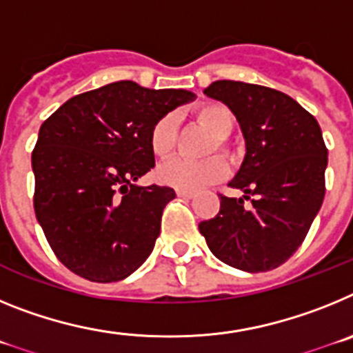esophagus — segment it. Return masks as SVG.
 Segmentation results:
<instances>
[{
  "mask_svg": "<svg viewBox=\"0 0 353 353\" xmlns=\"http://www.w3.org/2000/svg\"><path fill=\"white\" fill-rule=\"evenodd\" d=\"M176 196H179V198H185V199H191V198H194V192L192 191H182V189H176Z\"/></svg>",
  "mask_w": 353,
  "mask_h": 353,
  "instance_id": "1",
  "label": "esophagus"
}]
</instances>
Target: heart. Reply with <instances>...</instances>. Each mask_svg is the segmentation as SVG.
Segmentation results:
<instances>
[{"label":"heart","mask_w":353,"mask_h":353,"mask_svg":"<svg viewBox=\"0 0 353 353\" xmlns=\"http://www.w3.org/2000/svg\"><path fill=\"white\" fill-rule=\"evenodd\" d=\"M194 114L199 123H203L215 136L210 152L219 150L223 154L233 155V148L228 141V136L235 129V114L232 109L217 102H207L198 105ZM174 146H176V117L168 113L159 118L150 130V148L157 157H168ZM226 173V162L221 157H207L201 161L174 157L159 166L157 180L164 185L182 191H198L215 182H221Z\"/></svg>","instance_id":"b5f03b06"}]
</instances>
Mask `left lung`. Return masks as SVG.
<instances>
[{"label":"left lung","instance_id":"obj_1","mask_svg":"<svg viewBox=\"0 0 353 353\" xmlns=\"http://www.w3.org/2000/svg\"><path fill=\"white\" fill-rule=\"evenodd\" d=\"M203 93L233 111L244 134L245 157L230 182L244 196L219 194V214L199 223V233L214 256L230 267L267 272L297 251L322 207L327 168L322 130L297 101L267 86L223 79Z\"/></svg>","mask_w":353,"mask_h":353}]
</instances>
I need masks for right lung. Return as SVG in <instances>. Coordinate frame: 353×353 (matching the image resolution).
<instances>
[{
    "instance_id": "right-lung-1",
    "label": "right lung",
    "mask_w": 353,
    "mask_h": 353,
    "mask_svg": "<svg viewBox=\"0 0 353 353\" xmlns=\"http://www.w3.org/2000/svg\"><path fill=\"white\" fill-rule=\"evenodd\" d=\"M187 90L118 81L72 97L39 130L31 168L37 221L58 260L95 283L138 270L161 233L171 187L136 185L155 166L150 130L192 101Z\"/></svg>"
}]
</instances>
